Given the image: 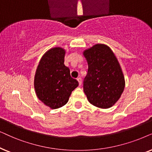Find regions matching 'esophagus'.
I'll return each instance as SVG.
<instances>
[{
	"mask_svg": "<svg viewBox=\"0 0 152 152\" xmlns=\"http://www.w3.org/2000/svg\"><path fill=\"white\" fill-rule=\"evenodd\" d=\"M77 80H78V83H79V86H80V85L82 84V79L80 78H77Z\"/></svg>",
	"mask_w": 152,
	"mask_h": 152,
	"instance_id": "34e87169",
	"label": "esophagus"
}]
</instances>
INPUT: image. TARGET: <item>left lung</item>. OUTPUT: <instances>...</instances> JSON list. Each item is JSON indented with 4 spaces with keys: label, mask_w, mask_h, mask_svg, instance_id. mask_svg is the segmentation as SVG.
Wrapping results in <instances>:
<instances>
[{
    "label": "left lung",
    "mask_w": 152,
    "mask_h": 152,
    "mask_svg": "<svg viewBox=\"0 0 152 152\" xmlns=\"http://www.w3.org/2000/svg\"><path fill=\"white\" fill-rule=\"evenodd\" d=\"M88 72L83 91L93 106L106 109L116 104L125 88V79L116 56L108 46L96 44L83 50Z\"/></svg>",
    "instance_id": "left-lung-1"
}]
</instances>
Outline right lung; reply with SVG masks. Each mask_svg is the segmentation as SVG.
<instances>
[{
  "label": "right lung",
  "instance_id": "obj_1",
  "mask_svg": "<svg viewBox=\"0 0 152 152\" xmlns=\"http://www.w3.org/2000/svg\"><path fill=\"white\" fill-rule=\"evenodd\" d=\"M66 50L59 46L48 49L42 56L36 69L34 88L37 98L51 109L59 108L68 102L78 82L71 77L64 65Z\"/></svg>",
  "mask_w": 152,
  "mask_h": 152
}]
</instances>
